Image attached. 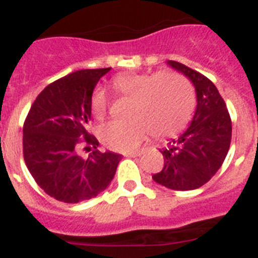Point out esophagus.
Masks as SVG:
<instances>
[{
	"label": "esophagus",
	"instance_id": "34e87169",
	"mask_svg": "<svg viewBox=\"0 0 258 258\" xmlns=\"http://www.w3.org/2000/svg\"><path fill=\"white\" fill-rule=\"evenodd\" d=\"M126 157H139L142 156V152H130V153L124 154Z\"/></svg>",
	"mask_w": 258,
	"mask_h": 258
}]
</instances>
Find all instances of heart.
<instances>
[{"instance_id": "heart-1", "label": "heart", "mask_w": 258, "mask_h": 258, "mask_svg": "<svg viewBox=\"0 0 258 258\" xmlns=\"http://www.w3.org/2000/svg\"><path fill=\"white\" fill-rule=\"evenodd\" d=\"M113 86L120 95L134 98L128 113L131 119L111 120L98 131L101 142L113 151L135 149L149 132L157 138L175 135L194 113V91L179 74H123L113 80ZM107 107L106 92L97 87L91 96L92 114L101 119Z\"/></svg>"}]
</instances>
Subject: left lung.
<instances>
[{
    "label": "left lung",
    "instance_id": "obj_1",
    "mask_svg": "<svg viewBox=\"0 0 258 258\" xmlns=\"http://www.w3.org/2000/svg\"><path fill=\"white\" fill-rule=\"evenodd\" d=\"M167 64L191 80L197 105L189 127L160 151L165 162L152 178L174 191H189L209 182L222 166L231 143V118L207 76L179 62L167 61Z\"/></svg>",
    "mask_w": 258,
    "mask_h": 258
}]
</instances>
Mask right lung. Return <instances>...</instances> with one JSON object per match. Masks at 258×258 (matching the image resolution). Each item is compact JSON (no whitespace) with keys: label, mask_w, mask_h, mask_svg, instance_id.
<instances>
[{"label":"right lung","mask_w":258,"mask_h":258,"mask_svg":"<svg viewBox=\"0 0 258 258\" xmlns=\"http://www.w3.org/2000/svg\"><path fill=\"white\" fill-rule=\"evenodd\" d=\"M109 69L79 70L55 80L37 96L23 126V156L35 182L49 196L76 204L97 196L115 175L122 156L98 151L88 132L91 96ZM80 146L92 148L88 157Z\"/></svg>","instance_id":"1"}]
</instances>
